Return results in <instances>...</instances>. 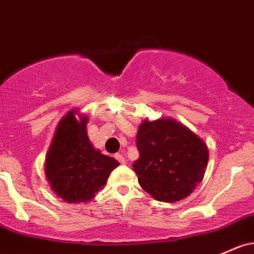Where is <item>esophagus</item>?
I'll return each instance as SVG.
<instances>
[{
    "label": "esophagus",
    "mask_w": 254,
    "mask_h": 254,
    "mask_svg": "<svg viewBox=\"0 0 254 254\" xmlns=\"http://www.w3.org/2000/svg\"><path fill=\"white\" fill-rule=\"evenodd\" d=\"M114 157H116L117 160H118L121 164H125V158H124V155L121 154V153H117V154L114 155Z\"/></svg>",
    "instance_id": "esophagus-1"
}]
</instances>
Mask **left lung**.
Listing matches in <instances>:
<instances>
[{
    "instance_id": "1",
    "label": "left lung",
    "mask_w": 254,
    "mask_h": 254,
    "mask_svg": "<svg viewBox=\"0 0 254 254\" xmlns=\"http://www.w3.org/2000/svg\"><path fill=\"white\" fill-rule=\"evenodd\" d=\"M136 146L140 158L133 161V171L140 186L155 200L185 199L202 181L207 146L176 121H144L138 127Z\"/></svg>"
}]
</instances>
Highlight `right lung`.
Segmentation results:
<instances>
[{
    "mask_svg": "<svg viewBox=\"0 0 254 254\" xmlns=\"http://www.w3.org/2000/svg\"><path fill=\"white\" fill-rule=\"evenodd\" d=\"M76 111L61 119L46 159V176L53 190L69 202H86L106 185L119 165L114 158L101 154L89 141L85 124L77 121Z\"/></svg>",
    "mask_w": 254,
    "mask_h": 254,
    "instance_id": "obj_1",
    "label": "right lung"
}]
</instances>
